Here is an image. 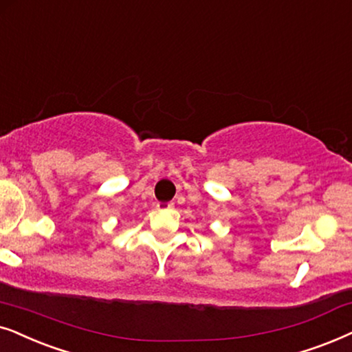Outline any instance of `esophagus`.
<instances>
[{
	"mask_svg": "<svg viewBox=\"0 0 352 352\" xmlns=\"http://www.w3.org/2000/svg\"><path fill=\"white\" fill-rule=\"evenodd\" d=\"M156 208L157 209H172L173 208V203H157Z\"/></svg>",
	"mask_w": 352,
	"mask_h": 352,
	"instance_id": "1",
	"label": "esophagus"
}]
</instances>
